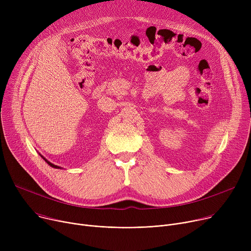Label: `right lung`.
<instances>
[{"label":"right lung","instance_id":"right-lung-1","mask_svg":"<svg viewBox=\"0 0 251 251\" xmlns=\"http://www.w3.org/2000/svg\"><path fill=\"white\" fill-rule=\"evenodd\" d=\"M41 157H42V158L44 159V160H45V161H46V162H47V163H48V164H49V165H50L51 167H53V168H57V169L61 168V167H59V166H57V165H54V164H53V163H51L50 161H48V160H47V159H46V158H45V157H43L42 155H41Z\"/></svg>","mask_w":251,"mask_h":251}]
</instances>
